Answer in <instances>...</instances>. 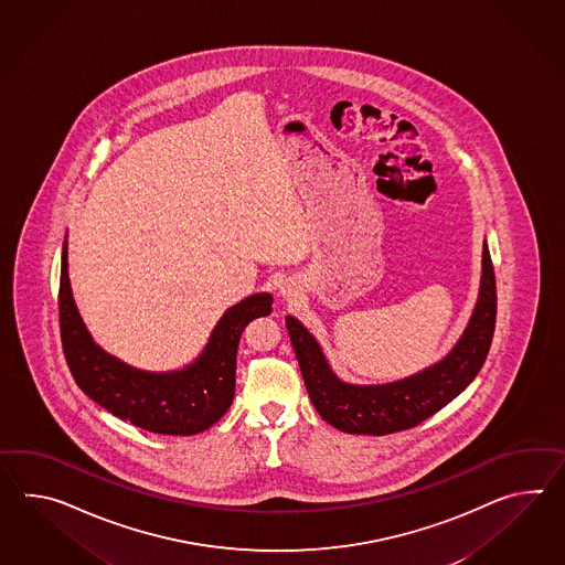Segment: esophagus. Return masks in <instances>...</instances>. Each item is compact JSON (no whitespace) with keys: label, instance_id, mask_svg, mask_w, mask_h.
Wrapping results in <instances>:
<instances>
[{"label":"esophagus","instance_id":"obj_1","mask_svg":"<svg viewBox=\"0 0 565 565\" xmlns=\"http://www.w3.org/2000/svg\"><path fill=\"white\" fill-rule=\"evenodd\" d=\"M281 294H284V296H289V294H288V289H284V288H281Z\"/></svg>","mask_w":565,"mask_h":565}]
</instances>
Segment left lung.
Listing matches in <instances>:
<instances>
[{"mask_svg":"<svg viewBox=\"0 0 565 565\" xmlns=\"http://www.w3.org/2000/svg\"><path fill=\"white\" fill-rule=\"evenodd\" d=\"M303 384L318 414L351 435H390L416 427L468 387L488 358L495 327V276L483 243L482 286L468 329L451 353L423 372L382 385L344 384L320 344L296 318H286Z\"/></svg>","mask_w":565,"mask_h":565,"instance_id":"8db88e82","label":"left lung"}]
</instances>
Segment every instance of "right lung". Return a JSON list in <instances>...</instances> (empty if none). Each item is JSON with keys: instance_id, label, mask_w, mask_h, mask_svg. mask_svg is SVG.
Returning <instances> with one entry per match:
<instances>
[{"instance_id": "add662e5", "label": "right lung", "mask_w": 565, "mask_h": 565, "mask_svg": "<svg viewBox=\"0 0 565 565\" xmlns=\"http://www.w3.org/2000/svg\"><path fill=\"white\" fill-rule=\"evenodd\" d=\"M269 294L248 296L224 312L202 355L181 372H140L111 358L85 329L71 294L67 241L61 259L58 324L71 375L89 398L157 435H195L218 423L234 398L236 349L253 318L271 315Z\"/></svg>"}]
</instances>
